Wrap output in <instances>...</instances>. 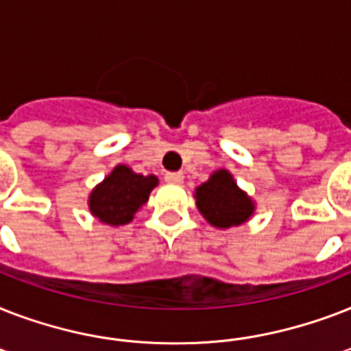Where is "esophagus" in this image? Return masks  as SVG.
Returning <instances> with one entry per match:
<instances>
[{
	"mask_svg": "<svg viewBox=\"0 0 351 351\" xmlns=\"http://www.w3.org/2000/svg\"><path fill=\"white\" fill-rule=\"evenodd\" d=\"M165 182H169V184H182L184 182V175L182 173H165Z\"/></svg>",
	"mask_w": 351,
	"mask_h": 351,
	"instance_id": "obj_1",
	"label": "esophagus"
}]
</instances>
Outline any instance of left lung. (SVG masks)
<instances>
[{
	"instance_id": "8db88e82",
	"label": "left lung",
	"mask_w": 351,
	"mask_h": 351,
	"mask_svg": "<svg viewBox=\"0 0 351 351\" xmlns=\"http://www.w3.org/2000/svg\"><path fill=\"white\" fill-rule=\"evenodd\" d=\"M197 208L209 224L217 228H231L250 219L253 202L240 191L233 176L220 169L197 189Z\"/></svg>"
}]
</instances>
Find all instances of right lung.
<instances>
[{
	"label": "right lung",
	"mask_w": 351,
	"mask_h": 351,
	"mask_svg": "<svg viewBox=\"0 0 351 351\" xmlns=\"http://www.w3.org/2000/svg\"><path fill=\"white\" fill-rule=\"evenodd\" d=\"M156 184L158 178L154 175H136L125 165H118L90 193V213L109 226L127 224L132 220V215L147 202L149 193Z\"/></svg>",
	"instance_id": "1"
}]
</instances>
